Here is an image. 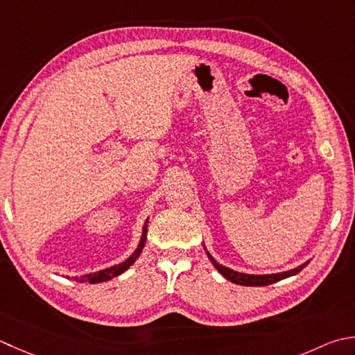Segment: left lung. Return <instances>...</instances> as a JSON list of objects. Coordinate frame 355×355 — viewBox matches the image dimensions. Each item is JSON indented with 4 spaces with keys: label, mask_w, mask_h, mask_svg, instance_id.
I'll list each match as a JSON object with an SVG mask.
<instances>
[{
    "label": "left lung",
    "mask_w": 355,
    "mask_h": 355,
    "mask_svg": "<svg viewBox=\"0 0 355 355\" xmlns=\"http://www.w3.org/2000/svg\"><path fill=\"white\" fill-rule=\"evenodd\" d=\"M207 257H209L212 265L215 266V269L218 270V272L227 279L229 282H232L235 284H241V286H266V284H272L275 282H280L283 279H288L291 275H295L300 272V270L308 265L309 261L303 263L298 268H294L291 270H284V272H279V274H263V275H255V274H243V272H237V270H232L226 266H221L220 263H217L214 260V257L207 252Z\"/></svg>",
    "instance_id": "left-lung-1"
}]
</instances>
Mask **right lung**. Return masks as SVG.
Segmentation results:
<instances>
[{
  "label": "right lung",
  "mask_w": 355,
  "mask_h": 355,
  "mask_svg": "<svg viewBox=\"0 0 355 355\" xmlns=\"http://www.w3.org/2000/svg\"><path fill=\"white\" fill-rule=\"evenodd\" d=\"M148 221H149V220L144 221L143 234H141L140 243H138V246H137V249L134 251V254H132L126 261L120 263V265H115V266H110V268H106V269H103V270H98V272L86 274V275H81V277H75V280L80 282V283L87 282V283H92V284H94V283H101V282H107V280H110V279H114V277L123 274L124 270H128L129 266L134 265L135 260L138 259V257H140V254H141V251H143V248H144V245H146V235H148Z\"/></svg>",
  "instance_id": "add662e5"
}]
</instances>
